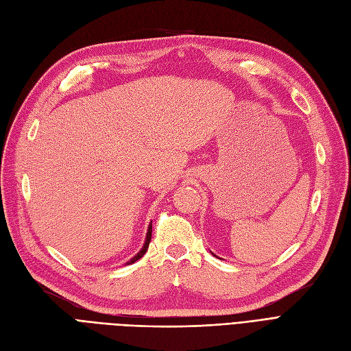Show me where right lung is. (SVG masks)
<instances>
[{"label": "right lung", "instance_id": "right-lung-1", "mask_svg": "<svg viewBox=\"0 0 351 351\" xmlns=\"http://www.w3.org/2000/svg\"><path fill=\"white\" fill-rule=\"evenodd\" d=\"M150 240H152V223H150V226H149V230H147V234H146V241H145V244H143V247H141V250L132 258V261H128L125 265H132V263H134V262H137L138 258H141L143 256H145V253L147 252V249H149V244H150Z\"/></svg>", "mask_w": 351, "mask_h": 351}]
</instances>
